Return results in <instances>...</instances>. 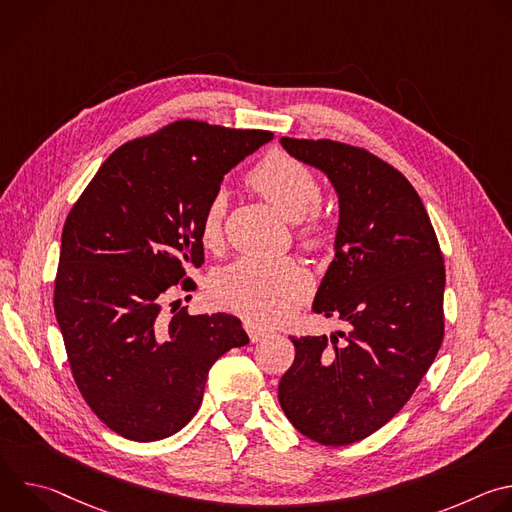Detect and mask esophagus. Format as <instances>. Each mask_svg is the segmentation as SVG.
Listing matches in <instances>:
<instances>
[{"label": "esophagus", "mask_w": 512, "mask_h": 512, "mask_svg": "<svg viewBox=\"0 0 512 512\" xmlns=\"http://www.w3.org/2000/svg\"><path fill=\"white\" fill-rule=\"evenodd\" d=\"M245 330H247L251 342H257V340H261L265 334H269V328H265V326H261V324H257V322H247V324H245Z\"/></svg>", "instance_id": "obj_1"}]
</instances>
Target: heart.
I'll list each match as a JSON object with an SVG mask.
<instances>
[{
    "mask_svg": "<svg viewBox=\"0 0 512 512\" xmlns=\"http://www.w3.org/2000/svg\"><path fill=\"white\" fill-rule=\"evenodd\" d=\"M249 186L275 206L287 221L308 217L304 239L320 245L328 239V229L314 214L322 200L318 176L296 158L269 154L247 176ZM227 198L216 192L200 218V241L206 249H216L223 241V216ZM312 289L310 273L294 259H239L225 267L212 281L216 302L245 318L275 322L294 310Z\"/></svg>",
    "mask_w": 512,
    "mask_h": 512,
    "instance_id": "obj_1",
    "label": "heart"
}]
</instances>
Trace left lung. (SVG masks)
<instances>
[{"instance_id":"left-lung-1","label":"left lung","mask_w":512,"mask_h":512,"mask_svg":"<svg viewBox=\"0 0 512 512\" xmlns=\"http://www.w3.org/2000/svg\"><path fill=\"white\" fill-rule=\"evenodd\" d=\"M281 145L326 174L338 196L334 259L312 310L338 316L348 332L291 338L296 358L279 381V405L310 440L346 446L399 413L440 350L444 257L401 172L340 141Z\"/></svg>"}]
</instances>
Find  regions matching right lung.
<instances>
[{
  "label": "right lung",
  "mask_w": 512,
  "mask_h": 512,
  "mask_svg": "<svg viewBox=\"0 0 512 512\" xmlns=\"http://www.w3.org/2000/svg\"><path fill=\"white\" fill-rule=\"evenodd\" d=\"M271 139V131L176 121L115 150L66 218L56 322L85 401L127 440L180 431L216 358L249 342L233 314L182 308L166 318L162 302L178 283L196 287L186 271L204 263L206 204L225 174Z\"/></svg>",
  "instance_id": "right-lung-1"
}]
</instances>
